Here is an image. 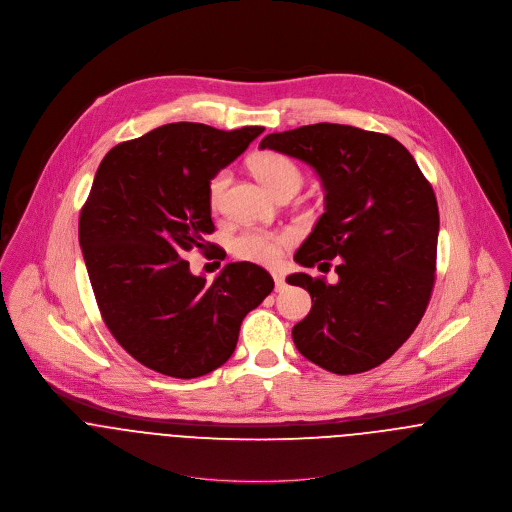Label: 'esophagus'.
I'll use <instances>...</instances> for the list:
<instances>
[{
    "label": "esophagus",
    "instance_id": "34e87169",
    "mask_svg": "<svg viewBox=\"0 0 512 512\" xmlns=\"http://www.w3.org/2000/svg\"><path fill=\"white\" fill-rule=\"evenodd\" d=\"M274 282H276V292H282V290L286 288V280H284V276L274 274Z\"/></svg>",
    "mask_w": 512,
    "mask_h": 512
}]
</instances>
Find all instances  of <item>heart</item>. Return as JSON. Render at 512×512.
<instances>
[{
  "label": "heart",
  "mask_w": 512,
  "mask_h": 512,
  "mask_svg": "<svg viewBox=\"0 0 512 512\" xmlns=\"http://www.w3.org/2000/svg\"><path fill=\"white\" fill-rule=\"evenodd\" d=\"M250 169L254 175L274 193L282 195L286 191H297L303 183V171L290 155L280 151H262L250 159ZM230 185V171H217L207 185V203L213 213H219L226 197V189ZM295 232L292 230H246L232 240V254L238 260L262 264V266H278L284 252L292 248Z\"/></svg>",
  "instance_id": "obj_1"
}]
</instances>
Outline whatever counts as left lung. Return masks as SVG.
Segmentation results:
<instances>
[{
	"instance_id": "obj_1",
	"label": "left lung",
	"mask_w": 512,
	"mask_h": 512,
	"mask_svg": "<svg viewBox=\"0 0 512 512\" xmlns=\"http://www.w3.org/2000/svg\"><path fill=\"white\" fill-rule=\"evenodd\" d=\"M260 147L307 161L325 185V213L295 252L305 268L288 284L311 295L293 327L297 351L335 374H359L390 359L414 333L436 284L439 211L432 183L398 140L343 124H313L266 136Z\"/></svg>"
}]
</instances>
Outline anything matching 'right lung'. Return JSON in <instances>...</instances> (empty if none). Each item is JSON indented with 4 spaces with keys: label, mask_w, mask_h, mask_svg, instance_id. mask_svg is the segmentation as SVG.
Wrapping results in <instances>:
<instances>
[{
    "label": "right lung",
    "mask_w": 512,
    "mask_h": 512,
    "mask_svg": "<svg viewBox=\"0 0 512 512\" xmlns=\"http://www.w3.org/2000/svg\"><path fill=\"white\" fill-rule=\"evenodd\" d=\"M262 126L217 130L175 122L112 147L80 209L78 240L100 317L140 365L197 378L224 365L242 319L274 290L252 264H228L213 284L193 276L185 252H226L207 203L211 177L234 161Z\"/></svg>",
    "instance_id": "add662e5"
}]
</instances>
